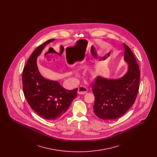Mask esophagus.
I'll return each instance as SVG.
<instances>
[{"instance_id":"1","label":"esophagus","mask_w":157,"mask_h":157,"mask_svg":"<svg viewBox=\"0 0 157 157\" xmlns=\"http://www.w3.org/2000/svg\"><path fill=\"white\" fill-rule=\"evenodd\" d=\"M88 92V89L84 86H80L78 90V93L79 94H85Z\"/></svg>"}]
</instances>
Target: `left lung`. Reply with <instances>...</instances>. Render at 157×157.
Instances as JSON below:
<instances>
[{
	"instance_id": "8db88e82",
	"label": "left lung",
	"mask_w": 157,
	"mask_h": 157,
	"mask_svg": "<svg viewBox=\"0 0 157 157\" xmlns=\"http://www.w3.org/2000/svg\"><path fill=\"white\" fill-rule=\"evenodd\" d=\"M124 60L128 64L127 72L119 79L98 76L92 89L95 96L94 112L98 118L115 120L134 104L139 90L140 71L134 55L124 44Z\"/></svg>"
}]
</instances>
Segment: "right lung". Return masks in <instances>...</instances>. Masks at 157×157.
<instances>
[{"instance_id":"obj_1","label":"right lung","mask_w":157,"mask_h":157,"mask_svg":"<svg viewBox=\"0 0 157 157\" xmlns=\"http://www.w3.org/2000/svg\"><path fill=\"white\" fill-rule=\"evenodd\" d=\"M54 40H47L33 52L22 74L23 90L28 104L39 116L49 120H56L66 112L77 97L78 91L77 88L65 90L58 81L45 78L38 70L37 56L46 45Z\"/></svg>"}]
</instances>
